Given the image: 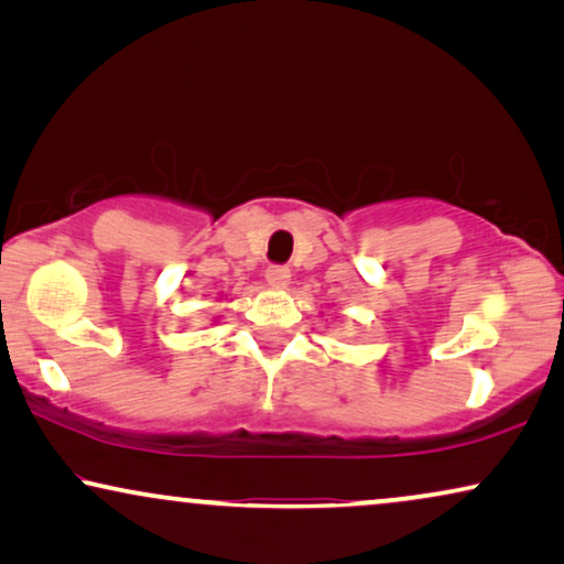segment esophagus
<instances>
[{"label":"esophagus","instance_id":"1","mask_svg":"<svg viewBox=\"0 0 564 564\" xmlns=\"http://www.w3.org/2000/svg\"><path fill=\"white\" fill-rule=\"evenodd\" d=\"M265 278H268L270 286L286 289L289 281H291V270H289L286 265H270V268L265 270Z\"/></svg>","mask_w":564,"mask_h":564}]
</instances>
